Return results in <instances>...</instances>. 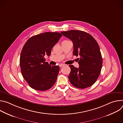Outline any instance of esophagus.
Here are the masks:
<instances>
[{
    "mask_svg": "<svg viewBox=\"0 0 123 123\" xmlns=\"http://www.w3.org/2000/svg\"><path fill=\"white\" fill-rule=\"evenodd\" d=\"M59 67H62L64 66H65V65H64V64H59Z\"/></svg>",
    "mask_w": 123,
    "mask_h": 123,
    "instance_id": "esophagus-1",
    "label": "esophagus"
}]
</instances>
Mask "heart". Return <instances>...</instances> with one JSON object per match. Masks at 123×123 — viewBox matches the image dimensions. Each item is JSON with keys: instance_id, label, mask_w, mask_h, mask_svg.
<instances>
[{"instance_id": "b5f03b06", "label": "heart", "mask_w": 123, "mask_h": 123, "mask_svg": "<svg viewBox=\"0 0 123 123\" xmlns=\"http://www.w3.org/2000/svg\"><path fill=\"white\" fill-rule=\"evenodd\" d=\"M67 41H68V40H64V41H62V43H64V42H67Z\"/></svg>"}]
</instances>
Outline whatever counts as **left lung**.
<instances>
[{
	"instance_id": "obj_1",
	"label": "left lung",
	"mask_w": 123,
	"mask_h": 123,
	"mask_svg": "<svg viewBox=\"0 0 123 123\" xmlns=\"http://www.w3.org/2000/svg\"><path fill=\"white\" fill-rule=\"evenodd\" d=\"M64 36L74 44L73 54L78 58V68L70 65L68 79L71 84L79 89L92 86L98 79L102 67V57L99 46L93 37L79 30L61 31Z\"/></svg>"
}]
</instances>
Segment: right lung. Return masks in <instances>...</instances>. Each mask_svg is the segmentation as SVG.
<instances>
[{
  "instance_id": "right-lung-1",
  "label": "right lung",
  "mask_w": 123,
  "mask_h": 123,
  "mask_svg": "<svg viewBox=\"0 0 123 123\" xmlns=\"http://www.w3.org/2000/svg\"><path fill=\"white\" fill-rule=\"evenodd\" d=\"M62 36L59 32H44L31 37L24 44L20 56L21 71L33 89L45 91L55 84L59 67L49 65L45 62V55H50Z\"/></svg>"
}]
</instances>
